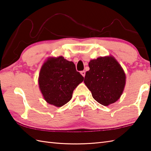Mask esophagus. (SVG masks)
Returning a JSON list of instances; mask_svg holds the SVG:
<instances>
[{"label": "esophagus", "mask_w": 151, "mask_h": 151, "mask_svg": "<svg viewBox=\"0 0 151 151\" xmlns=\"http://www.w3.org/2000/svg\"><path fill=\"white\" fill-rule=\"evenodd\" d=\"M80 73H81V74L83 76L85 77V70H83V71H81Z\"/></svg>", "instance_id": "34e87169"}]
</instances>
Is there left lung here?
<instances>
[{
    "label": "left lung",
    "instance_id": "obj_1",
    "mask_svg": "<svg viewBox=\"0 0 151 151\" xmlns=\"http://www.w3.org/2000/svg\"><path fill=\"white\" fill-rule=\"evenodd\" d=\"M84 83L94 99L103 106L115 103L121 97L126 83L122 67L113 57H99L88 63Z\"/></svg>",
    "mask_w": 151,
    "mask_h": 151
}]
</instances>
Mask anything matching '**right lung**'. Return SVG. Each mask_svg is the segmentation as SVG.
<instances>
[{
	"mask_svg": "<svg viewBox=\"0 0 151 151\" xmlns=\"http://www.w3.org/2000/svg\"><path fill=\"white\" fill-rule=\"evenodd\" d=\"M83 79L74 63L60 56L49 58L43 64L38 83L45 101L61 107L71 100L73 90Z\"/></svg>",
	"mask_w": 151,
	"mask_h": 151,
	"instance_id": "right-lung-1",
	"label": "right lung"
}]
</instances>
